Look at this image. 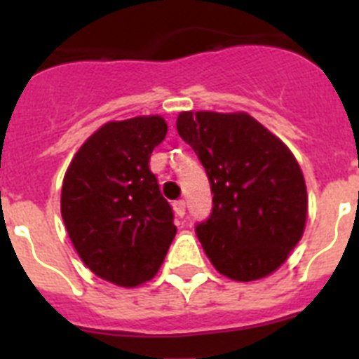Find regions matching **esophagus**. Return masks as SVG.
<instances>
[{
	"label": "esophagus",
	"mask_w": 359,
	"mask_h": 359,
	"mask_svg": "<svg viewBox=\"0 0 359 359\" xmlns=\"http://www.w3.org/2000/svg\"><path fill=\"white\" fill-rule=\"evenodd\" d=\"M174 212H176L177 217H183L185 215V201L183 199H180V201H174Z\"/></svg>",
	"instance_id": "1"
}]
</instances>
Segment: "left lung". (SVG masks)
<instances>
[{
	"mask_svg": "<svg viewBox=\"0 0 359 359\" xmlns=\"http://www.w3.org/2000/svg\"><path fill=\"white\" fill-rule=\"evenodd\" d=\"M176 128L207 170L212 212L196 236L219 273H273L302 239L307 190L290 149L248 113L183 111Z\"/></svg>",
	"mask_w": 359,
	"mask_h": 359,
	"instance_id": "obj_1",
	"label": "left lung"
}]
</instances>
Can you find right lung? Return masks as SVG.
I'll list each match as a JSON object with an SVG mask.
<instances>
[{
  "label": "right lung",
  "instance_id": "obj_1",
  "mask_svg": "<svg viewBox=\"0 0 359 359\" xmlns=\"http://www.w3.org/2000/svg\"><path fill=\"white\" fill-rule=\"evenodd\" d=\"M165 135L158 115L107 122L66 170L61 214L69 239L82 262L116 286L151 280L176 236L172 208L149 169Z\"/></svg>",
  "mask_w": 359,
  "mask_h": 359
}]
</instances>
